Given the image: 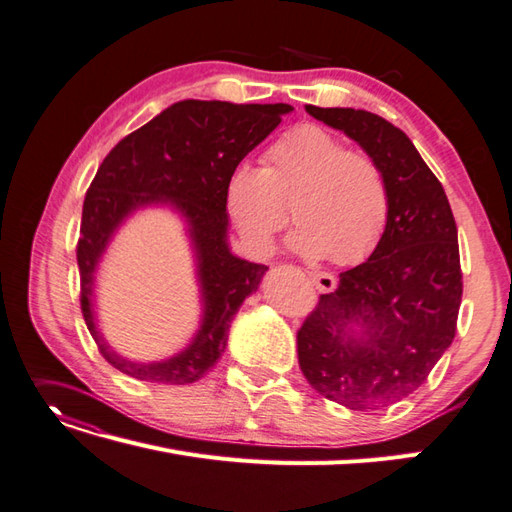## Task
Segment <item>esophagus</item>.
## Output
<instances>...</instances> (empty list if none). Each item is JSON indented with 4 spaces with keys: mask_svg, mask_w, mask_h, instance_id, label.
<instances>
[{
    "mask_svg": "<svg viewBox=\"0 0 512 512\" xmlns=\"http://www.w3.org/2000/svg\"><path fill=\"white\" fill-rule=\"evenodd\" d=\"M309 279L313 281V285H316V290L324 294L333 292L337 287V279L329 272H309Z\"/></svg>",
    "mask_w": 512,
    "mask_h": 512,
    "instance_id": "1",
    "label": "esophagus"
}]
</instances>
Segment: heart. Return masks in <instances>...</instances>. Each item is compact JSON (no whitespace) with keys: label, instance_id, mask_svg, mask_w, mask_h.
Returning a JSON list of instances; mask_svg holds the SVG:
<instances>
[{"label":"heart","instance_id":"b5f03b06","mask_svg":"<svg viewBox=\"0 0 512 512\" xmlns=\"http://www.w3.org/2000/svg\"><path fill=\"white\" fill-rule=\"evenodd\" d=\"M266 166H238L227 183L235 225L255 251L268 253L290 222L292 246L307 257L357 264L381 242L391 212L389 183L370 153L348 149L318 125H298L272 142Z\"/></svg>","mask_w":512,"mask_h":512}]
</instances>
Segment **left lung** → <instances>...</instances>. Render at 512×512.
Segmentation results:
<instances>
[{
    "label": "left lung",
    "instance_id": "left-lung-1",
    "mask_svg": "<svg viewBox=\"0 0 512 512\" xmlns=\"http://www.w3.org/2000/svg\"><path fill=\"white\" fill-rule=\"evenodd\" d=\"M307 112L381 164L391 212L370 259L339 274L298 329V363L320 396L352 411L383 409L422 387L454 339L463 298L456 222L402 129L365 110Z\"/></svg>",
    "mask_w": 512,
    "mask_h": 512
}]
</instances>
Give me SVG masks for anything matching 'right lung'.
Returning a JSON list of instances; mask_svg holds the SVG:
<instances>
[{"instance_id": "right-lung-1", "label": "right lung", "mask_w": 512, "mask_h": 512, "mask_svg": "<svg viewBox=\"0 0 512 512\" xmlns=\"http://www.w3.org/2000/svg\"><path fill=\"white\" fill-rule=\"evenodd\" d=\"M290 110L287 103L240 106L186 99L131 131L101 162L84 199L77 266L84 322L112 368L162 385H188L214 368L225 352L235 311L268 270L229 251L227 183ZM151 202H170L189 220L206 311L202 329L186 351L166 362L134 364L112 353L98 335L92 281L96 261L115 227L134 208Z\"/></svg>"}]
</instances>
